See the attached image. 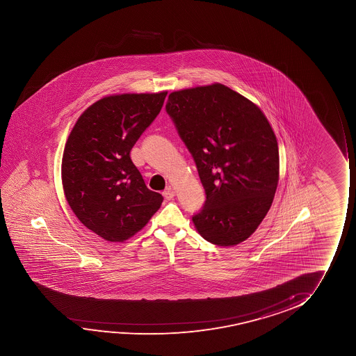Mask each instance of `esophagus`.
Wrapping results in <instances>:
<instances>
[{
	"label": "esophagus",
	"mask_w": 356,
	"mask_h": 356,
	"mask_svg": "<svg viewBox=\"0 0 356 356\" xmlns=\"http://www.w3.org/2000/svg\"><path fill=\"white\" fill-rule=\"evenodd\" d=\"M163 195H164V198H165L166 200H171L175 197V192L171 190V188H166V190L163 192Z\"/></svg>",
	"instance_id": "obj_1"
}]
</instances>
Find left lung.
I'll return each instance as SVG.
<instances>
[{"label": "left lung", "instance_id": "left-lung-1", "mask_svg": "<svg viewBox=\"0 0 356 356\" xmlns=\"http://www.w3.org/2000/svg\"><path fill=\"white\" fill-rule=\"evenodd\" d=\"M166 112L193 156L207 200L192 220L210 243L249 238L273 204L277 140L261 109L222 83L171 92Z\"/></svg>", "mask_w": 356, "mask_h": 356}]
</instances>
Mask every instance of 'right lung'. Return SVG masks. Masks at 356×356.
I'll return each instance as SVG.
<instances>
[{
	"label": "right lung",
	"instance_id": "obj_1",
	"mask_svg": "<svg viewBox=\"0 0 356 356\" xmlns=\"http://www.w3.org/2000/svg\"><path fill=\"white\" fill-rule=\"evenodd\" d=\"M168 91L103 97L79 117L64 147L62 184L74 214L109 242L146 226L163 195L147 188L130 152L161 112Z\"/></svg>",
	"mask_w": 356,
	"mask_h": 356
}]
</instances>
